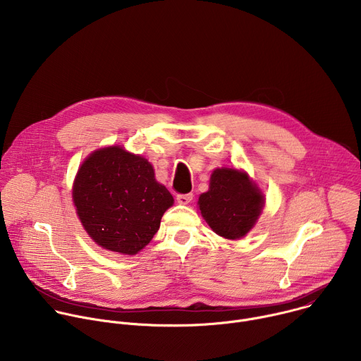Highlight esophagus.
<instances>
[{
    "instance_id": "1",
    "label": "esophagus",
    "mask_w": 361,
    "mask_h": 361,
    "mask_svg": "<svg viewBox=\"0 0 361 361\" xmlns=\"http://www.w3.org/2000/svg\"><path fill=\"white\" fill-rule=\"evenodd\" d=\"M191 200H192V194H178L177 195V202L183 204V205L191 202Z\"/></svg>"
}]
</instances>
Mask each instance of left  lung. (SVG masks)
<instances>
[{
	"mask_svg": "<svg viewBox=\"0 0 361 361\" xmlns=\"http://www.w3.org/2000/svg\"><path fill=\"white\" fill-rule=\"evenodd\" d=\"M264 200L245 171L223 167L213 171L209 191L200 195L198 207L216 234L238 240L259 220Z\"/></svg>",
	"mask_w": 361,
	"mask_h": 361,
	"instance_id": "left-lung-1",
	"label": "left lung"
}]
</instances>
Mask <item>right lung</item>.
Listing matches in <instances>:
<instances>
[{
	"label": "right lung",
	"instance_id": "obj_1",
	"mask_svg": "<svg viewBox=\"0 0 361 361\" xmlns=\"http://www.w3.org/2000/svg\"><path fill=\"white\" fill-rule=\"evenodd\" d=\"M73 201L88 235L102 248L134 255L160 228L174 198L147 159L120 145L95 149L78 169Z\"/></svg>",
	"mask_w": 361,
	"mask_h": 361
}]
</instances>
